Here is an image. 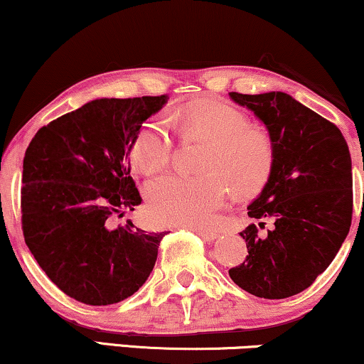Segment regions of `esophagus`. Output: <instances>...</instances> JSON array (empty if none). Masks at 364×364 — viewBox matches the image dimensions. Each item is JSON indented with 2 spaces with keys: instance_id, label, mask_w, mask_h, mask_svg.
Instances as JSON below:
<instances>
[{
  "instance_id": "34e87169",
  "label": "esophagus",
  "mask_w": 364,
  "mask_h": 364,
  "mask_svg": "<svg viewBox=\"0 0 364 364\" xmlns=\"http://www.w3.org/2000/svg\"><path fill=\"white\" fill-rule=\"evenodd\" d=\"M193 232L197 233L198 237L202 238V240H205V242H212V240H215V238L218 237V233L217 232H212V230H207V228H200V227H196V228H192Z\"/></svg>"
}]
</instances>
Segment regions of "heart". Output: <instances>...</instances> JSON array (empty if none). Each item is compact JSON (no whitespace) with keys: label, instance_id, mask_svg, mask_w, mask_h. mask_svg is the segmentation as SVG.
Returning <instances> with one entry per match:
<instances>
[{"label":"heart","instance_id":"1","mask_svg":"<svg viewBox=\"0 0 364 364\" xmlns=\"http://www.w3.org/2000/svg\"><path fill=\"white\" fill-rule=\"evenodd\" d=\"M183 132L213 142L205 176L178 173L157 177L146 187L149 212L161 225L202 227L212 222L227 200L229 177L238 193L260 191L273 166V147L265 134L252 129L250 119L230 102L208 99L171 114ZM176 137L167 121L152 119L131 144L132 166L144 176L161 172L171 161ZM223 171L226 178L221 173Z\"/></svg>","mask_w":364,"mask_h":364}]
</instances>
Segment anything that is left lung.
<instances>
[{"label": "left lung", "instance_id": "left-lung-1", "mask_svg": "<svg viewBox=\"0 0 364 364\" xmlns=\"http://www.w3.org/2000/svg\"><path fill=\"white\" fill-rule=\"evenodd\" d=\"M265 124L273 166L260 197L248 205L240 235L248 255L228 270L242 290L282 300L306 290L326 270L350 232L353 173L340 129L285 92H230Z\"/></svg>", "mask_w": 364, "mask_h": 364}]
</instances>
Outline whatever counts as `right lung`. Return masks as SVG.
<instances>
[{"label":"right lung","mask_w":364,"mask_h":364,"mask_svg":"<svg viewBox=\"0 0 364 364\" xmlns=\"http://www.w3.org/2000/svg\"><path fill=\"white\" fill-rule=\"evenodd\" d=\"M168 96L96 99L36 132L23 161L21 227L38 265L59 290L92 306L134 295L151 275L166 232L129 223L141 196L131 144Z\"/></svg>","instance_id":"obj_1"}]
</instances>
